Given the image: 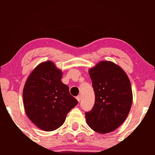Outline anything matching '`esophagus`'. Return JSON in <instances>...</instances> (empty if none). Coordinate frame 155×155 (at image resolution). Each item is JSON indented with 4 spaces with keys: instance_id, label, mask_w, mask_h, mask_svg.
Segmentation results:
<instances>
[{
    "instance_id": "obj_1",
    "label": "esophagus",
    "mask_w": 155,
    "mask_h": 155,
    "mask_svg": "<svg viewBox=\"0 0 155 155\" xmlns=\"http://www.w3.org/2000/svg\"><path fill=\"white\" fill-rule=\"evenodd\" d=\"M77 100L78 102H80V100H81V95H78V96L77 97Z\"/></svg>"
}]
</instances>
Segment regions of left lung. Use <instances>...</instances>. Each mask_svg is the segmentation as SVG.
<instances>
[{"label":"left lung","instance_id":"8db88e82","mask_svg":"<svg viewBox=\"0 0 155 155\" xmlns=\"http://www.w3.org/2000/svg\"><path fill=\"white\" fill-rule=\"evenodd\" d=\"M95 100L86 113V123L99 134L119 128L127 117L133 102L131 85L124 69L111 61H101L88 70Z\"/></svg>","mask_w":155,"mask_h":155}]
</instances>
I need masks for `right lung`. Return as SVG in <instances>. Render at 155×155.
I'll list each match as a JSON object with an SVG mask.
<instances>
[{
  "label": "right lung",
  "mask_w": 155,
  "mask_h": 155,
  "mask_svg": "<svg viewBox=\"0 0 155 155\" xmlns=\"http://www.w3.org/2000/svg\"><path fill=\"white\" fill-rule=\"evenodd\" d=\"M62 71L51 60L41 62L31 71L23 89V102L28 118L44 131L58 129L67 114L78 104L61 81Z\"/></svg>",
  "instance_id": "right-lung-1"
}]
</instances>
